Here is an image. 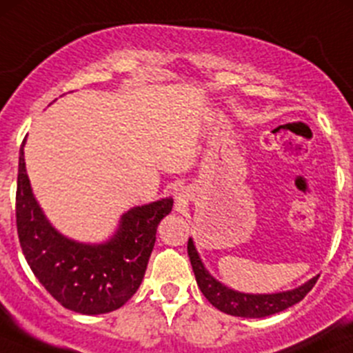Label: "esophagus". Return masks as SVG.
<instances>
[{
    "label": "esophagus",
    "mask_w": 353,
    "mask_h": 353,
    "mask_svg": "<svg viewBox=\"0 0 353 353\" xmlns=\"http://www.w3.org/2000/svg\"><path fill=\"white\" fill-rule=\"evenodd\" d=\"M176 199H179V201H184V199H186V196H184L183 193H176Z\"/></svg>",
    "instance_id": "esophagus-1"
}]
</instances>
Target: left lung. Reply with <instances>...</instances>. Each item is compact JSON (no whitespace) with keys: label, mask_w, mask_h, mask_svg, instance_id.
<instances>
[{"label":"left lung","mask_w":353,"mask_h":353,"mask_svg":"<svg viewBox=\"0 0 353 353\" xmlns=\"http://www.w3.org/2000/svg\"><path fill=\"white\" fill-rule=\"evenodd\" d=\"M188 256H190L199 290L208 299L210 304L215 305L219 311L225 312V314L239 316V318H266V316L285 311L307 295V292L314 287L319 276H314L309 282L302 283L297 288H292V290L275 292V294H245V292L234 290V288L223 285L222 282L210 275L191 237L188 241Z\"/></svg>","instance_id":"left-lung-1"}]
</instances>
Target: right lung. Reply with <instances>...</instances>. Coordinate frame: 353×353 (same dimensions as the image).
I'll use <instances>...</instances> for the list:
<instances>
[{"mask_svg":"<svg viewBox=\"0 0 353 353\" xmlns=\"http://www.w3.org/2000/svg\"><path fill=\"white\" fill-rule=\"evenodd\" d=\"M23 145L25 141L19 157L17 230L28 266L46 290L70 311H116L140 287L157 227L170 213L174 199L162 198L128 210L105 243H78L54 229L42 212L25 169Z\"/></svg>","mask_w":353,"mask_h":353,"instance_id":"1","label":"right lung"}]
</instances>
